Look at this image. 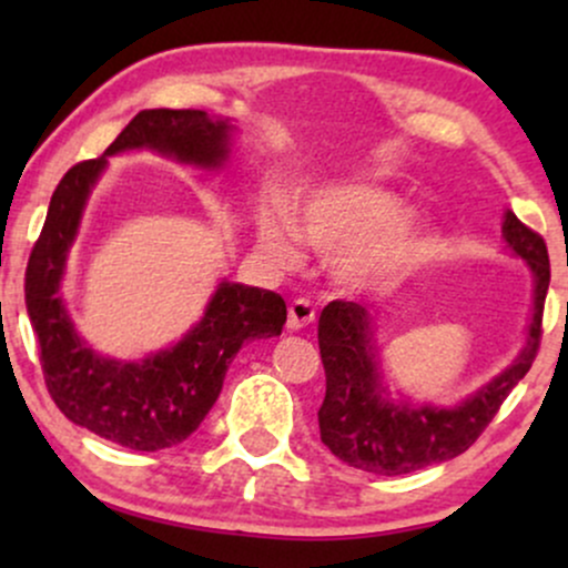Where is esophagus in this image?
Listing matches in <instances>:
<instances>
[{"label": "esophagus", "instance_id": "1", "mask_svg": "<svg viewBox=\"0 0 568 568\" xmlns=\"http://www.w3.org/2000/svg\"><path fill=\"white\" fill-rule=\"evenodd\" d=\"M315 321V306H312L310 298H293L288 304V328L302 331Z\"/></svg>", "mask_w": 568, "mask_h": 568}]
</instances>
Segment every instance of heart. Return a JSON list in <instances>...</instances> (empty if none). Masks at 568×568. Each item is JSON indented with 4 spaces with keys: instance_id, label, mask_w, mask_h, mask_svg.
<instances>
[{
    "instance_id": "1",
    "label": "heart",
    "mask_w": 568,
    "mask_h": 568,
    "mask_svg": "<svg viewBox=\"0 0 568 568\" xmlns=\"http://www.w3.org/2000/svg\"><path fill=\"white\" fill-rule=\"evenodd\" d=\"M403 202L379 186L349 184L306 200L296 213V230L280 205L258 213V240L280 264L296 262V234L321 253H338V275L352 285L389 283L422 262L427 237L419 226L400 221Z\"/></svg>"
}]
</instances>
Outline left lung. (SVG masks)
Segmentation results:
<instances>
[{"instance_id":"8db88e82","label":"left lung","mask_w":568,"mask_h":568,"mask_svg":"<svg viewBox=\"0 0 568 568\" xmlns=\"http://www.w3.org/2000/svg\"><path fill=\"white\" fill-rule=\"evenodd\" d=\"M505 240L537 277L534 321L526 347L505 374L456 408H408L384 400L371 347L366 306L336 298L321 312L317 344L325 368V400L317 410L321 440L357 470L406 475L465 454L491 425L510 389L529 374L542 342V312L550 285V256L542 234L510 211Z\"/></svg>"}]
</instances>
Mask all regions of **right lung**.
<instances>
[{
  "label": "right lung",
  "instance_id": "right-lung-1",
  "mask_svg": "<svg viewBox=\"0 0 568 568\" xmlns=\"http://www.w3.org/2000/svg\"><path fill=\"white\" fill-rule=\"evenodd\" d=\"M226 139L230 125L200 109H143L106 154L149 146L211 168L226 158ZM103 165L106 158L77 162L55 186L26 264V310L55 406L74 425L101 438L133 452H160L200 427L216 403L232 357L253 338L280 336L288 312L277 293L221 283L200 325L160 355L116 363L84 347L63 310L58 285L82 205Z\"/></svg>",
  "mask_w": 568,
  "mask_h": 568
}]
</instances>
